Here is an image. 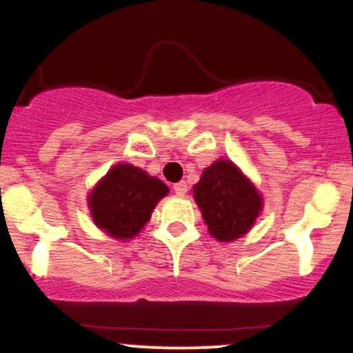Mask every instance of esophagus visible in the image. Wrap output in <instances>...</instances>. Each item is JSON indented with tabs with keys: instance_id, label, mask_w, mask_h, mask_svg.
<instances>
[{
	"instance_id": "1",
	"label": "esophagus",
	"mask_w": 353,
	"mask_h": 353,
	"mask_svg": "<svg viewBox=\"0 0 353 353\" xmlns=\"http://www.w3.org/2000/svg\"><path fill=\"white\" fill-rule=\"evenodd\" d=\"M188 190V185L187 181H178V183L173 185V192L176 193V195H185Z\"/></svg>"
}]
</instances>
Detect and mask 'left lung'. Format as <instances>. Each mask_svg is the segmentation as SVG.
<instances>
[{
  "label": "left lung",
  "mask_w": 353,
  "mask_h": 353,
  "mask_svg": "<svg viewBox=\"0 0 353 353\" xmlns=\"http://www.w3.org/2000/svg\"><path fill=\"white\" fill-rule=\"evenodd\" d=\"M193 195L210 236L222 242L244 236L263 207L254 185L227 160H219L205 168L193 187Z\"/></svg>",
  "instance_id": "8db88e82"
}]
</instances>
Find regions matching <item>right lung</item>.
<instances>
[{
  "mask_svg": "<svg viewBox=\"0 0 353 353\" xmlns=\"http://www.w3.org/2000/svg\"><path fill=\"white\" fill-rule=\"evenodd\" d=\"M168 187L132 165L119 163L89 195L92 219L116 239H132L146 222Z\"/></svg>",
  "mask_w": 353,
  "mask_h": 353,
  "instance_id": "add662e5",
  "label": "right lung"
}]
</instances>
